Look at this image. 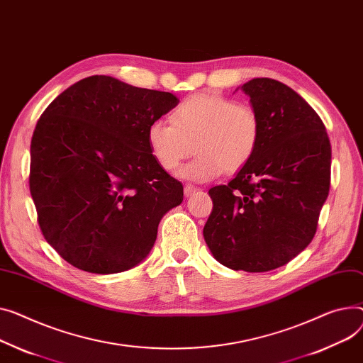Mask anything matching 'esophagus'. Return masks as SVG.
Listing matches in <instances>:
<instances>
[{
  "instance_id": "34e87169",
  "label": "esophagus",
  "mask_w": 363,
  "mask_h": 363,
  "mask_svg": "<svg viewBox=\"0 0 363 363\" xmlns=\"http://www.w3.org/2000/svg\"><path fill=\"white\" fill-rule=\"evenodd\" d=\"M196 191H197V188H196L194 185H185V186H184V194H185V197H191L192 194H194Z\"/></svg>"
}]
</instances>
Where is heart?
<instances>
[{
  "mask_svg": "<svg viewBox=\"0 0 363 363\" xmlns=\"http://www.w3.org/2000/svg\"><path fill=\"white\" fill-rule=\"evenodd\" d=\"M261 135L257 111L245 104L208 93L192 94L172 113V124L155 119L147 127V146L164 171H174L194 144L197 156L177 177L210 182L223 171L242 169L254 156Z\"/></svg>",
  "mask_w": 363,
  "mask_h": 363,
  "instance_id": "1",
  "label": "heart"
}]
</instances>
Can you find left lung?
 <instances>
[{"label": "left lung", "mask_w": 363, "mask_h": 363, "mask_svg": "<svg viewBox=\"0 0 363 363\" xmlns=\"http://www.w3.org/2000/svg\"><path fill=\"white\" fill-rule=\"evenodd\" d=\"M238 89L259 116V143L228 185L210 188L203 235L225 267L262 273L294 259L315 235L331 146L321 118L294 89L267 77Z\"/></svg>", "instance_id": "1"}]
</instances>
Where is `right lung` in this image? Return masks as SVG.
Returning <instances> with one entry per match:
<instances>
[{"instance_id": "right-lung-1", "label": "right lung", "mask_w": 363, "mask_h": 363, "mask_svg": "<svg viewBox=\"0 0 363 363\" xmlns=\"http://www.w3.org/2000/svg\"><path fill=\"white\" fill-rule=\"evenodd\" d=\"M178 104L172 93L91 76L45 109L29 185L46 242L67 262L113 274L146 259L162 217L184 199L153 159L147 127Z\"/></svg>"}]
</instances>
